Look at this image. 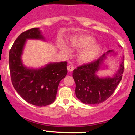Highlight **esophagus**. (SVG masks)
Here are the masks:
<instances>
[{"label":"esophagus","mask_w":135,"mask_h":135,"mask_svg":"<svg viewBox=\"0 0 135 135\" xmlns=\"http://www.w3.org/2000/svg\"><path fill=\"white\" fill-rule=\"evenodd\" d=\"M67 69L69 72H72V71L74 70V66H73L72 65H68L67 66Z\"/></svg>","instance_id":"obj_1"}]
</instances>
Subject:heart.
I'll return each instance as SVG.
<instances>
[{
    "label": "heart",
    "mask_w": 135,
    "mask_h": 135,
    "mask_svg": "<svg viewBox=\"0 0 135 135\" xmlns=\"http://www.w3.org/2000/svg\"><path fill=\"white\" fill-rule=\"evenodd\" d=\"M95 39L89 35H80L72 38L70 41V46L74 49L82 50L79 55L78 59L80 63H86L91 62L97 56L101 50V46L94 44ZM60 49L65 53H70V50L65 43L60 44Z\"/></svg>",
    "instance_id": "obj_1"
}]
</instances>
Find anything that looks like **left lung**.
I'll use <instances>...</instances> for the list:
<instances>
[{"label":"left lung","instance_id":"obj_1","mask_svg":"<svg viewBox=\"0 0 135 135\" xmlns=\"http://www.w3.org/2000/svg\"><path fill=\"white\" fill-rule=\"evenodd\" d=\"M112 52V50L108 51L97 60L78 66L73 71L72 76L76 84L75 94L83 103L94 105L105 101L114 93L121 80L124 69V59L118 72L112 78H100L95 74L106 55Z\"/></svg>","mask_w":135,"mask_h":135}]
</instances>
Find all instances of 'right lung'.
Wrapping results in <instances>:
<instances>
[{
	"label": "right lung",
	"instance_id": "right-lung-1",
	"mask_svg": "<svg viewBox=\"0 0 135 135\" xmlns=\"http://www.w3.org/2000/svg\"><path fill=\"white\" fill-rule=\"evenodd\" d=\"M44 39L38 28L23 32L15 40L9 51V63L13 86L16 92L30 104L42 107L55 100L60 82L67 74V62L49 63L38 70L23 65L21 55L27 39Z\"/></svg>",
	"mask_w": 135,
	"mask_h": 135
}]
</instances>
